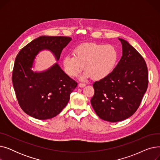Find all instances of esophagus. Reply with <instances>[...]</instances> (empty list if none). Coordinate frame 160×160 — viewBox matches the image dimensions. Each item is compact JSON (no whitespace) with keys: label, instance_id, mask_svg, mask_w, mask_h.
<instances>
[{"label":"esophagus","instance_id":"34e87169","mask_svg":"<svg viewBox=\"0 0 160 160\" xmlns=\"http://www.w3.org/2000/svg\"><path fill=\"white\" fill-rule=\"evenodd\" d=\"M86 85V84L85 83H80L78 86H79V87H80V88H83V87H84Z\"/></svg>","mask_w":160,"mask_h":160}]
</instances>
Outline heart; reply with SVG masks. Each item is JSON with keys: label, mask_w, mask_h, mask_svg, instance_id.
<instances>
[{"label": "heart", "mask_w": 160, "mask_h": 160, "mask_svg": "<svg viewBox=\"0 0 160 160\" xmlns=\"http://www.w3.org/2000/svg\"><path fill=\"white\" fill-rule=\"evenodd\" d=\"M117 48L110 44L89 43L76 47L72 55H67L63 59L65 73L71 77L78 76L83 69L86 70L83 78L92 77L99 80L110 75L118 60Z\"/></svg>", "instance_id": "heart-1"}]
</instances>
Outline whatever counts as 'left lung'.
Wrapping results in <instances>:
<instances>
[{"mask_svg":"<svg viewBox=\"0 0 160 160\" xmlns=\"http://www.w3.org/2000/svg\"><path fill=\"white\" fill-rule=\"evenodd\" d=\"M122 56L112 72L93 83L91 103L97 115L115 122L128 118L141 104L148 83L143 58L127 41L119 38Z\"/></svg>","mask_w":160,"mask_h":160,"instance_id":"8db88e82","label":"left lung"}]
</instances>
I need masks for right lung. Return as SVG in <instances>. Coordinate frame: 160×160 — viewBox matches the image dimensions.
I'll use <instances>...</instances> for the list:
<instances>
[{
  "mask_svg": "<svg viewBox=\"0 0 160 160\" xmlns=\"http://www.w3.org/2000/svg\"><path fill=\"white\" fill-rule=\"evenodd\" d=\"M71 40L64 36H41L24 47L16 56L12 73L16 97L22 110L33 118L45 120L58 115L78 85L58 63L41 72L30 69L41 50H51L58 60Z\"/></svg>",
  "mask_w": 160,
  "mask_h": 160,
  "instance_id": "1",
  "label": "right lung"
}]
</instances>
